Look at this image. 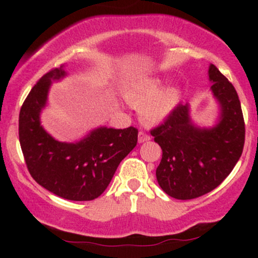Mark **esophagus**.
I'll list each match as a JSON object with an SVG mask.
<instances>
[{
    "mask_svg": "<svg viewBox=\"0 0 258 258\" xmlns=\"http://www.w3.org/2000/svg\"><path fill=\"white\" fill-rule=\"evenodd\" d=\"M150 141V136L148 133L141 131L138 133V142L139 143H144V142Z\"/></svg>",
    "mask_w": 258,
    "mask_h": 258,
    "instance_id": "esophagus-1",
    "label": "esophagus"
}]
</instances>
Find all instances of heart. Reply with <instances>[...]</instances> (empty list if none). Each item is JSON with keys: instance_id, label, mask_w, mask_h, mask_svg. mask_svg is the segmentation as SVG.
Here are the masks:
<instances>
[{"instance_id": "obj_1", "label": "heart", "mask_w": 258, "mask_h": 258, "mask_svg": "<svg viewBox=\"0 0 258 258\" xmlns=\"http://www.w3.org/2000/svg\"><path fill=\"white\" fill-rule=\"evenodd\" d=\"M161 78H142L132 82L123 91L127 102L139 109V116L147 125H156L164 121L180 99V90L177 86L164 88Z\"/></svg>"}]
</instances>
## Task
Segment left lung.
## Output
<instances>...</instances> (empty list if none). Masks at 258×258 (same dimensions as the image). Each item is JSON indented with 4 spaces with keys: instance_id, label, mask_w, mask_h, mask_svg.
Listing matches in <instances>:
<instances>
[{
    "instance_id": "1",
    "label": "left lung",
    "mask_w": 258,
    "mask_h": 258,
    "mask_svg": "<svg viewBox=\"0 0 258 258\" xmlns=\"http://www.w3.org/2000/svg\"><path fill=\"white\" fill-rule=\"evenodd\" d=\"M209 78L221 105L217 125L211 128L194 126L188 104H178L161 125L150 131L162 149L156 179L174 199H195L217 188L244 149L245 122L238 93L214 64L209 68Z\"/></svg>"
}]
</instances>
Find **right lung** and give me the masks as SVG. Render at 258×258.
I'll list each match as a JSON object with an SVG mask.
<instances>
[{"instance_id":"add662e5","label":"right lung","mask_w":258,"mask_h":258,"mask_svg":"<svg viewBox=\"0 0 258 258\" xmlns=\"http://www.w3.org/2000/svg\"><path fill=\"white\" fill-rule=\"evenodd\" d=\"M67 75L63 65L37 81L19 112V142L31 177L51 193L73 201L98 198L117 166L137 146L138 130L99 127L78 143L55 141L43 130L40 112L52 81Z\"/></svg>"}]
</instances>
